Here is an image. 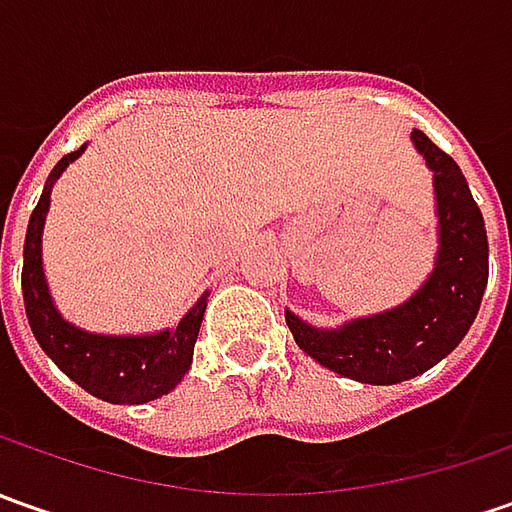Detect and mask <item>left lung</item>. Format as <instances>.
<instances>
[{"label": "left lung", "instance_id": "obj_1", "mask_svg": "<svg viewBox=\"0 0 512 512\" xmlns=\"http://www.w3.org/2000/svg\"><path fill=\"white\" fill-rule=\"evenodd\" d=\"M410 139L433 173L439 219L436 262L419 290L402 305L336 327H316L285 310L310 359L362 384L407 382L450 356L476 322L487 287V230L464 173L422 130Z\"/></svg>", "mask_w": 512, "mask_h": 512}]
</instances>
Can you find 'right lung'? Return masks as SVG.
I'll use <instances>...</instances> for the list:
<instances>
[{"label":"right lung","mask_w":512,"mask_h":512,"mask_svg":"<svg viewBox=\"0 0 512 512\" xmlns=\"http://www.w3.org/2000/svg\"><path fill=\"white\" fill-rule=\"evenodd\" d=\"M88 145L73 150L50 170L39 205L33 207L25 233V265H22V296L28 325L39 347L53 364L88 390L90 396L110 404H145L162 399L185 379L193 362V344L207 307V293L179 319V325L142 333V336H116V333H90L85 327L68 322L50 296L45 265H42V233L50 210V190L76 162Z\"/></svg>","instance_id":"add662e5"}]
</instances>
